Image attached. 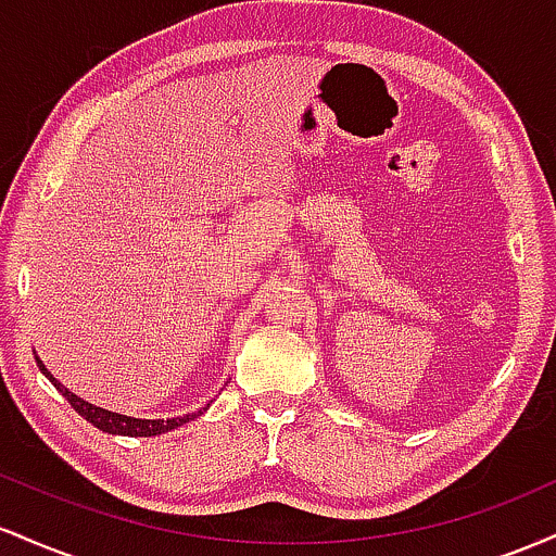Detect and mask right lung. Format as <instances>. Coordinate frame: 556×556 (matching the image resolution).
Masks as SVG:
<instances>
[{
    "instance_id": "add662e5",
    "label": "right lung",
    "mask_w": 556,
    "mask_h": 556,
    "mask_svg": "<svg viewBox=\"0 0 556 556\" xmlns=\"http://www.w3.org/2000/svg\"><path fill=\"white\" fill-rule=\"evenodd\" d=\"M36 363H38V368H41V374L47 376V379L52 381V384H54L56 389H60L62 397H65V400L70 402V405L75 407V413H78V416L86 418L88 424L96 426V429H99V431L117 433V437H156V433L172 431V429H177V426L188 424V420L198 418L203 410H206V407H203V410H198V413H188V416H177V418H167V420H162V418L146 420V418L119 416V413L104 410V407H96V405H91V402L80 400L78 394H73L67 387H62L60 381L54 379L52 371H49V368L41 363V358H36Z\"/></svg>"
}]
</instances>
